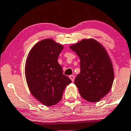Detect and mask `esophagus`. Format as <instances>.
I'll return each instance as SVG.
<instances>
[{
  "instance_id": "esophagus-1",
  "label": "esophagus",
  "mask_w": 131,
  "mask_h": 131,
  "mask_svg": "<svg viewBox=\"0 0 131 131\" xmlns=\"http://www.w3.org/2000/svg\"><path fill=\"white\" fill-rule=\"evenodd\" d=\"M69 78L71 79V80L72 81V82L74 81V75H70V77H69Z\"/></svg>"
}]
</instances>
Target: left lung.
I'll return each instance as SVG.
<instances>
[{
    "label": "left lung",
    "instance_id": "1",
    "mask_svg": "<svg viewBox=\"0 0 131 131\" xmlns=\"http://www.w3.org/2000/svg\"><path fill=\"white\" fill-rule=\"evenodd\" d=\"M80 59V73L74 80L80 95L97 102L111 89L114 70L105 48L94 39H84L70 46Z\"/></svg>",
    "mask_w": 131,
    "mask_h": 131
}]
</instances>
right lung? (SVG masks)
Instances as JSON below:
<instances>
[{
  "instance_id": "right-lung-1",
  "label": "right lung",
  "mask_w": 131,
  "mask_h": 131,
  "mask_svg": "<svg viewBox=\"0 0 131 131\" xmlns=\"http://www.w3.org/2000/svg\"><path fill=\"white\" fill-rule=\"evenodd\" d=\"M63 46L51 39H45L34 45L25 64V78L31 94L45 106L57 104L71 80L63 73L58 57Z\"/></svg>"
}]
</instances>
